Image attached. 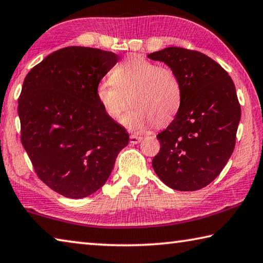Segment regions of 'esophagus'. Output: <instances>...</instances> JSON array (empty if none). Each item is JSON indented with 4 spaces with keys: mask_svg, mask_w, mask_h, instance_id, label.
Returning <instances> with one entry per match:
<instances>
[{
    "mask_svg": "<svg viewBox=\"0 0 263 263\" xmlns=\"http://www.w3.org/2000/svg\"><path fill=\"white\" fill-rule=\"evenodd\" d=\"M129 139H130V143L132 144H137V143H140V142L142 141V139H143V137H142V136L130 135V137H129Z\"/></svg>",
    "mask_w": 263,
    "mask_h": 263,
    "instance_id": "esophagus-1",
    "label": "esophagus"
}]
</instances>
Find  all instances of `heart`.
<instances>
[{
  "label": "heart",
  "instance_id": "1",
  "mask_svg": "<svg viewBox=\"0 0 263 263\" xmlns=\"http://www.w3.org/2000/svg\"><path fill=\"white\" fill-rule=\"evenodd\" d=\"M96 97L113 120H120L130 100L134 106L123 123L139 130L151 121L156 126L171 121L180 108L181 85L171 68L158 66L141 55H130L113 69L110 80L98 83Z\"/></svg>",
  "mask_w": 263,
  "mask_h": 263
}]
</instances>
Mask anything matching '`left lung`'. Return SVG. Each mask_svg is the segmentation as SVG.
I'll return each mask as SVG.
<instances>
[{
  "label": "left lung",
  "mask_w": 263,
  "mask_h": 263,
  "mask_svg": "<svg viewBox=\"0 0 263 263\" xmlns=\"http://www.w3.org/2000/svg\"><path fill=\"white\" fill-rule=\"evenodd\" d=\"M148 58L172 69L181 85V105L159 133L153 167L172 190H201L218 177L233 153L241 109L229 73L196 50L167 47Z\"/></svg>",
  "instance_id": "left-lung-1"
}]
</instances>
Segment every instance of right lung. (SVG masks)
<instances>
[{
  "label": "right lung",
  "instance_id": "right-lung-1",
  "mask_svg": "<svg viewBox=\"0 0 263 263\" xmlns=\"http://www.w3.org/2000/svg\"><path fill=\"white\" fill-rule=\"evenodd\" d=\"M118 61L112 52L70 46L46 57L23 83L22 144L38 177L66 197L83 199L103 187L128 145L126 129L96 97Z\"/></svg>",
  "mask_w": 263,
  "mask_h": 263
}]
</instances>
